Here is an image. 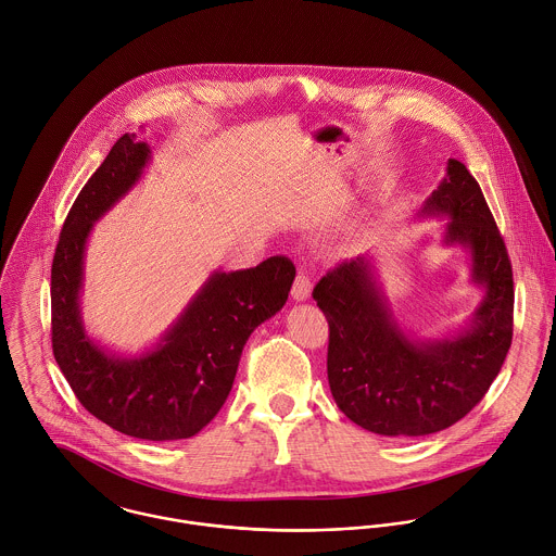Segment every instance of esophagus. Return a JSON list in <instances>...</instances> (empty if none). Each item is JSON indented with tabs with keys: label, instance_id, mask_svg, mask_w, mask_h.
Returning <instances> with one entry per match:
<instances>
[{
	"label": "esophagus",
	"instance_id": "1",
	"mask_svg": "<svg viewBox=\"0 0 556 556\" xmlns=\"http://www.w3.org/2000/svg\"><path fill=\"white\" fill-rule=\"evenodd\" d=\"M292 296L294 301H307L312 296V279L307 273H299L294 283H292Z\"/></svg>",
	"mask_w": 556,
	"mask_h": 556
}]
</instances>
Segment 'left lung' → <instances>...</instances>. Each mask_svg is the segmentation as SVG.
<instances>
[{"mask_svg":"<svg viewBox=\"0 0 556 556\" xmlns=\"http://www.w3.org/2000/svg\"><path fill=\"white\" fill-rule=\"evenodd\" d=\"M421 215H446V244L472 257L485 288L470 325L453 337L415 341L391 316L367 257L345 260L314 288L329 320L327 371L339 410L380 437H426L466 417L498 376L514 334V275L479 182L448 159Z\"/></svg>","mask_w":556,"mask_h":556,"instance_id":"obj_1","label":"left lung"}]
</instances>
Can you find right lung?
<instances>
[{"label":"right lung","instance_id":"add662e5","mask_svg":"<svg viewBox=\"0 0 556 556\" xmlns=\"http://www.w3.org/2000/svg\"><path fill=\"white\" fill-rule=\"evenodd\" d=\"M148 159L150 146L124 132L77 195L51 266V343L90 415L132 439L180 441L222 410L249 334L286 305L296 268L273 255L255 268L213 273L161 343L141 356L122 358L97 345L79 312L86 240Z\"/></svg>","mask_w":556,"mask_h":556}]
</instances>
